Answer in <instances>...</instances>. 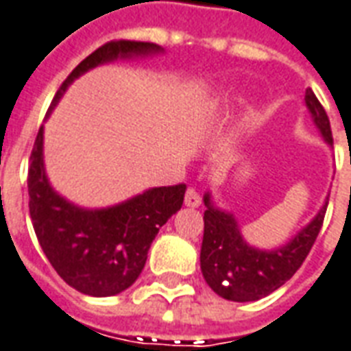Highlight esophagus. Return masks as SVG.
Masks as SVG:
<instances>
[{
	"mask_svg": "<svg viewBox=\"0 0 351 351\" xmlns=\"http://www.w3.org/2000/svg\"><path fill=\"white\" fill-rule=\"evenodd\" d=\"M202 204L200 194L196 193L194 189H186L185 193V206L186 207H198Z\"/></svg>",
	"mask_w": 351,
	"mask_h": 351,
	"instance_id": "obj_1",
	"label": "esophagus"
}]
</instances>
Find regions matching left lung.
Listing matches in <instances>:
<instances>
[{"mask_svg": "<svg viewBox=\"0 0 351 351\" xmlns=\"http://www.w3.org/2000/svg\"><path fill=\"white\" fill-rule=\"evenodd\" d=\"M305 104L322 138L333 145L329 117L311 88L305 91ZM327 200L329 198H326V204L319 207L316 217L290 241L277 249L265 250L245 241L234 213L215 206L209 193L204 194L206 211L200 267L209 288L221 298L237 303L258 301L278 290L295 275L311 252L324 224Z\"/></svg>", "mask_w": 351, "mask_h": 351, "instance_id": "obj_1", "label": "left lung"}]
</instances>
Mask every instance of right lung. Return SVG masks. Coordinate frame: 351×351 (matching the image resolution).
<instances>
[{
	"instance_id": "right-lung-1",
	"label": "right lung",
	"mask_w": 351,
	"mask_h": 351,
	"mask_svg": "<svg viewBox=\"0 0 351 351\" xmlns=\"http://www.w3.org/2000/svg\"><path fill=\"white\" fill-rule=\"evenodd\" d=\"M153 43L112 40L89 53L53 97L46 117L78 76L116 60L160 53ZM45 127L32 151L27 173L33 230L48 262L74 290L93 298H110L134 284L144 269L147 250L166 221L183 206L186 186H155L129 200L102 209L74 206L53 191L43 160Z\"/></svg>"
}]
</instances>
